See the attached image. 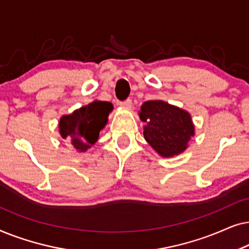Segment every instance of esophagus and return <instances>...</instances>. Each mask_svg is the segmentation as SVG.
Masks as SVG:
<instances>
[{
	"mask_svg": "<svg viewBox=\"0 0 249 249\" xmlns=\"http://www.w3.org/2000/svg\"><path fill=\"white\" fill-rule=\"evenodd\" d=\"M131 104H132V102H131L130 98H128V100H125L124 102H120V103H119V105H120V107H124V108H130Z\"/></svg>",
	"mask_w": 249,
	"mask_h": 249,
	"instance_id": "1",
	"label": "esophagus"
}]
</instances>
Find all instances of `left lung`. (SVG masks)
<instances>
[{
  "label": "left lung",
  "mask_w": 249,
  "mask_h": 249,
  "mask_svg": "<svg viewBox=\"0 0 249 249\" xmlns=\"http://www.w3.org/2000/svg\"><path fill=\"white\" fill-rule=\"evenodd\" d=\"M138 115L146 124L145 141L162 158L169 159L181 154L195 136V124L189 112L168 102H144Z\"/></svg>",
  "instance_id": "left-lung-1"
}]
</instances>
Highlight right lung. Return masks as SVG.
Masks as SVG:
<instances>
[{
    "mask_svg": "<svg viewBox=\"0 0 249 249\" xmlns=\"http://www.w3.org/2000/svg\"><path fill=\"white\" fill-rule=\"evenodd\" d=\"M112 110L113 104L110 102L95 100L72 113L62 115L59 120L61 137L68 139L77 153L86 152L97 142Z\"/></svg>",
    "mask_w": 249,
    "mask_h": 249,
    "instance_id": "obj_1",
    "label": "right lung"
}]
</instances>
